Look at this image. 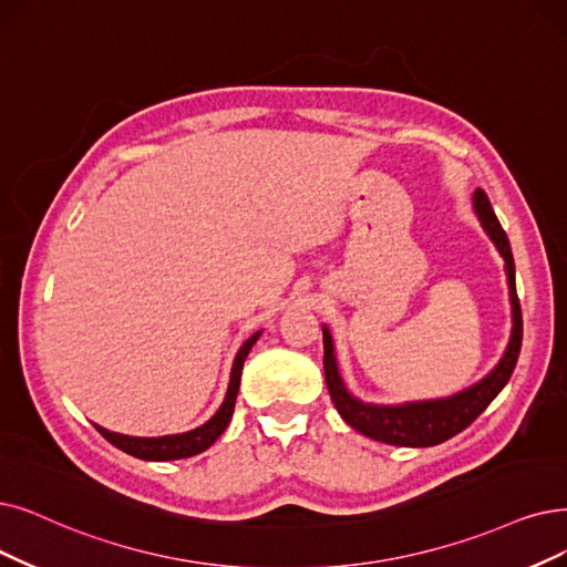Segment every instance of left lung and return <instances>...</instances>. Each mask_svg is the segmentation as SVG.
I'll use <instances>...</instances> for the list:
<instances>
[{
	"label": "left lung",
	"instance_id": "1",
	"mask_svg": "<svg viewBox=\"0 0 567 567\" xmlns=\"http://www.w3.org/2000/svg\"><path fill=\"white\" fill-rule=\"evenodd\" d=\"M472 209L477 214L484 233L495 244L497 254L505 260V275L509 288V305H512V334L503 358L497 365L482 377L472 386L437 400H414L400 404H374L362 402L353 393H349L347 383L339 374V362L334 353V342L330 328L323 326V372L330 398L351 427L360 435L372 437L383 444L393 446H435L465 430L474 419H477L493 398L501 393L514 372V365L520 351V337H524V323H520V305L516 298V281H514V258L505 230L495 218L491 202L482 188L472 193Z\"/></svg>",
	"mask_w": 567,
	"mask_h": 567
}]
</instances>
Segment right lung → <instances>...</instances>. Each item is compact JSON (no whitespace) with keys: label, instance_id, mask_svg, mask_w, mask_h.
<instances>
[{"label":"right lung","instance_id":"1","mask_svg":"<svg viewBox=\"0 0 567 567\" xmlns=\"http://www.w3.org/2000/svg\"><path fill=\"white\" fill-rule=\"evenodd\" d=\"M260 334H262V330L244 339V344L239 347V351L233 360L230 383H228V391H225L220 406L209 421L188 430V433L163 435V437H132V435H123V433H111V430H106L97 423H95V427L113 446H118L121 451H125V454H130L134 458H142V461H178V458H190V456L202 454V451H207L225 433V427H228V423L233 419L244 360H246L248 351H251L254 344L258 342Z\"/></svg>","mask_w":567,"mask_h":567}]
</instances>
